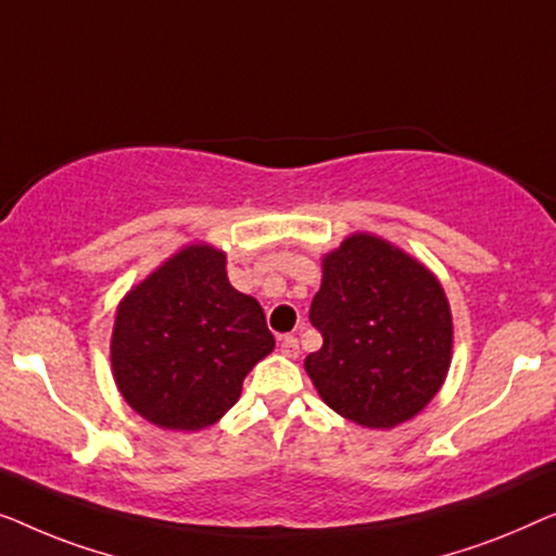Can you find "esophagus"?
I'll list each match as a JSON object with an SVG mask.
<instances>
[{"mask_svg":"<svg viewBox=\"0 0 556 556\" xmlns=\"http://www.w3.org/2000/svg\"><path fill=\"white\" fill-rule=\"evenodd\" d=\"M279 350H281V355L296 357L300 355V340H296L294 334H285V338L279 340Z\"/></svg>","mask_w":556,"mask_h":556,"instance_id":"obj_1","label":"esophagus"}]
</instances>
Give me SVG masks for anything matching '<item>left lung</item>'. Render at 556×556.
Segmentation results:
<instances>
[{
  "label": "left lung",
  "instance_id": "1",
  "mask_svg": "<svg viewBox=\"0 0 556 556\" xmlns=\"http://www.w3.org/2000/svg\"><path fill=\"white\" fill-rule=\"evenodd\" d=\"M323 348L304 359L342 418L393 428L424 410L451 365V309L424 264L370 233L325 256L309 307Z\"/></svg>",
  "mask_w": 556,
  "mask_h": 556
}]
</instances>
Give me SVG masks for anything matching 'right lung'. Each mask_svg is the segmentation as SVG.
<instances>
[{
  "label": "right lung",
  "mask_w": 556,
  "mask_h": 556,
  "mask_svg": "<svg viewBox=\"0 0 556 556\" xmlns=\"http://www.w3.org/2000/svg\"><path fill=\"white\" fill-rule=\"evenodd\" d=\"M275 350L264 309L226 279V256L186 247L125 296L113 372L132 410L170 431L216 424L241 382Z\"/></svg>",
  "instance_id": "obj_1"
}]
</instances>
